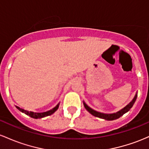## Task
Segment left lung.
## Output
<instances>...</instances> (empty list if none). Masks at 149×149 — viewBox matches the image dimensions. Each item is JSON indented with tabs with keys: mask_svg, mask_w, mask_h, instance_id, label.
Instances as JSON below:
<instances>
[{
	"mask_svg": "<svg viewBox=\"0 0 149 149\" xmlns=\"http://www.w3.org/2000/svg\"><path fill=\"white\" fill-rule=\"evenodd\" d=\"M136 98H137V93L135 94V96L134 97L132 101L130 102L129 104L127 105L125 108H123V109H121L120 111L114 113H101V112H98L95 111V110H93L91 108H90L88 105H86V103H85L84 101H83V104L84 106V108L86 109V111H87L88 113H91V115H93V116L97 117V118H102V119H104L106 120H114L118 119V118H120V117L123 116L125 113H127V112L131 109L132 107L133 106L134 103L135 101H136Z\"/></svg>",
	"mask_w": 149,
	"mask_h": 149,
	"instance_id": "left-lung-1",
	"label": "left lung"
}]
</instances>
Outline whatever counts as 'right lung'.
Instances as JSON below:
<instances>
[{"mask_svg":"<svg viewBox=\"0 0 149 149\" xmlns=\"http://www.w3.org/2000/svg\"><path fill=\"white\" fill-rule=\"evenodd\" d=\"M59 105L60 103H58V104L57 105L56 107H54L53 109L50 110V111H46V112H43V113H34V112H32V111H26V110L22 109V108H20L18 106H16V108H17L19 111H21L22 113H25V114L29 115V116L31 117V118H34V119H39V118H44V117L48 116V115H52L53 113H54L55 112L58 110V107H59Z\"/></svg>","mask_w":149,"mask_h":149,"instance_id":"right-lung-1","label":"right lung"}]
</instances>
